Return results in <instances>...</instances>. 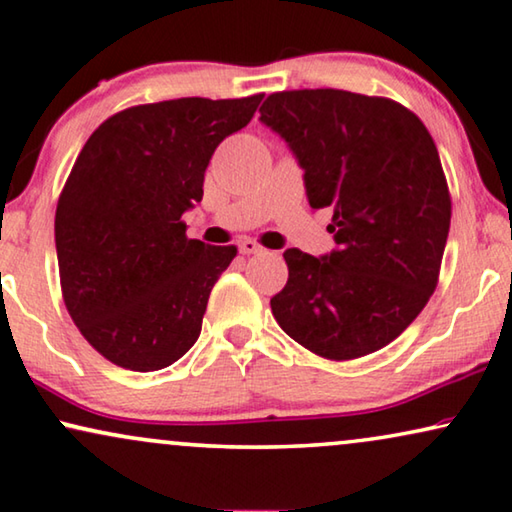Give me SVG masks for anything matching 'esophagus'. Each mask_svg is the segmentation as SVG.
<instances>
[{
	"label": "esophagus",
	"instance_id": "esophagus-1",
	"mask_svg": "<svg viewBox=\"0 0 512 512\" xmlns=\"http://www.w3.org/2000/svg\"><path fill=\"white\" fill-rule=\"evenodd\" d=\"M239 253L241 255H255V253H262V246H259L257 241H253V239H243L241 243H239Z\"/></svg>",
	"mask_w": 512,
	"mask_h": 512
}]
</instances>
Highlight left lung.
<instances>
[{
  "instance_id": "8db88e82",
  "label": "left lung",
  "mask_w": 512,
  "mask_h": 512,
  "mask_svg": "<svg viewBox=\"0 0 512 512\" xmlns=\"http://www.w3.org/2000/svg\"><path fill=\"white\" fill-rule=\"evenodd\" d=\"M259 120L305 170L312 209H332L337 248L285 250L275 321L321 358L355 360L394 342L437 287L451 196L424 123L387 97L303 88L266 97Z\"/></svg>"
}]
</instances>
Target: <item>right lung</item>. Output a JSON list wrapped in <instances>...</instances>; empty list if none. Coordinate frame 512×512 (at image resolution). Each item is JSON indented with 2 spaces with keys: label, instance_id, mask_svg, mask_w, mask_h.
<instances>
[{
  "label": "right lung",
  "instance_id": "right-lung-1",
  "mask_svg": "<svg viewBox=\"0 0 512 512\" xmlns=\"http://www.w3.org/2000/svg\"><path fill=\"white\" fill-rule=\"evenodd\" d=\"M264 93L180 97L104 120L81 148L54 218L66 307L86 342L129 371H157L196 344L207 300L237 255L186 237L182 214L225 136Z\"/></svg>",
  "mask_w": 512,
  "mask_h": 512
}]
</instances>
